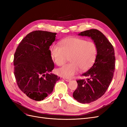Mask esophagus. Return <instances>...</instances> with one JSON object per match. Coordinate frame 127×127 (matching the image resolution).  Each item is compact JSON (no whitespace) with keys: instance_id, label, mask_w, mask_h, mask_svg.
Returning <instances> with one entry per match:
<instances>
[{"instance_id":"34e87169","label":"esophagus","mask_w":127,"mask_h":127,"mask_svg":"<svg viewBox=\"0 0 127 127\" xmlns=\"http://www.w3.org/2000/svg\"><path fill=\"white\" fill-rule=\"evenodd\" d=\"M63 79H64V80H66V82H69V81H70V80H71L70 78H66V77H63Z\"/></svg>"}]
</instances>
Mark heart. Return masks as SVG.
I'll list each match as a JSON object with an SVG mask.
<instances>
[{
	"mask_svg": "<svg viewBox=\"0 0 127 127\" xmlns=\"http://www.w3.org/2000/svg\"><path fill=\"white\" fill-rule=\"evenodd\" d=\"M60 45L53 44L50 49L51 57L58 66H62L69 60L71 63L58 70V74L71 77L78 70L85 71L94 63L97 47L94 42L77 37H68L61 41Z\"/></svg>",
	"mask_w": 127,
	"mask_h": 127,
	"instance_id": "1",
	"label": "heart"
}]
</instances>
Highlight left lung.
Returning a JSON list of instances; mask_svg holds the SVG:
<instances>
[{
	"label": "left lung",
	"instance_id": "8db88e82",
	"mask_svg": "<svg viewBox=\"0 0 127 127\" xmlns=\"http://www.w3.org/2000/svg\"><path fill=\"white\" fill-rule=\"evenodd\" d=\"M79 35L91 37L97 47L94 64L81 75L86 79L77 80V88L73 93V97L78 102L90 103L100 98L107 91L113 77L116 57L113 45L99 31L91 29Z\"/></svg>",
	"mask_w": 127,
	"mask_h": 127
}]
</instances>
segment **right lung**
Returning <instances> with one entry per match:
<instances>
[{
	"mask_svg": "<svg viewBox=\"0 0 127 127\" xmlns=\"http://www.w3.org/2000/svg\"><path fill=\"white\" fill-rule=\"evenodd\" d=\"M56 33L34 31L19 44L14 54V73L20 89L33 100H43L50 94L57 75L50 73L55 64L50 52Z\"/></svg>",
	"mask_w": 127,
	"mask_h": 127,
	"instance_id": "1",
	"label": "right lung"
}]
</instances>
